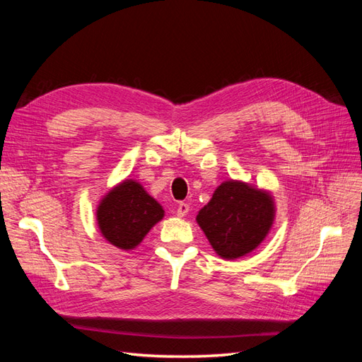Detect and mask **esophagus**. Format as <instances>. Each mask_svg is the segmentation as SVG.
<instances>
[{"label":"esophagus","mask_w":362,"mask_h":362,"mask_svg":"<svg viewBox=\"0 0 362 362\" xmlns=\"http://www.w3.org/2000/svg\"><path fill=\"white\" fill-rule=\"evenodd\" d=\"M189 204H185V202H180L178 204V206H177V214L180 216V217H184L185 214L189 213Z\"/></svg>","instance_id":"34e87169"}]
</instances>
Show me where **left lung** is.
<instances>
[{
	"label": "left lung",
	"instance_id": "1",
	"mask_svg": "<svg viewBox=\"0 0 362 362\" xmlns=\"http://www.w3.org/2000/svg\"><path fill=\"white\" fill-rule=\"evenodd\" d=\"M275 217L272 196L240 181H226L199 211L198 221L217 255L235 259L254 250Z\"/></svg>",
	"mask_w": 362,
	"mask_h": 362
}]
</instances>
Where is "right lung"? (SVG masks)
I'll return each instance as SVG.
<instances>
[{"label":"right lung","instance_id":"obj_1","mask_svg":"<svg viewBox=\"0 0 362 362\" xmlns=\"http://www.w3.org/2000/svg\"><path fill=\"white\" fill-rule=\"evenodd\" d=\"M164 216L161 205L133 180L108 193L98 206L101 234L119 249H133Z\"/></svg>","mask_w":362,"mask_h":362}]
</instances>
